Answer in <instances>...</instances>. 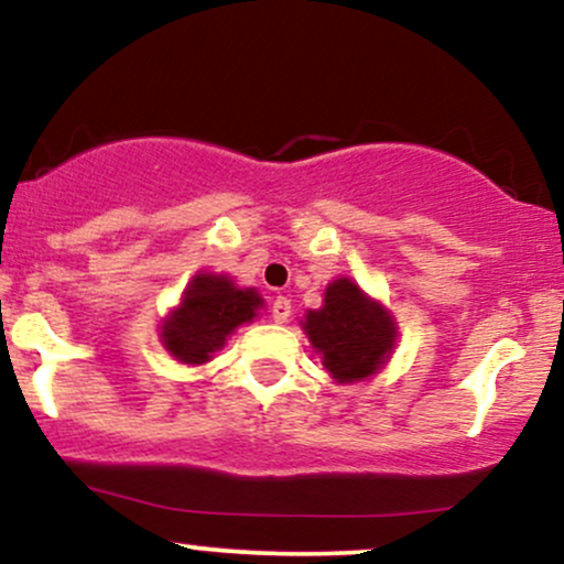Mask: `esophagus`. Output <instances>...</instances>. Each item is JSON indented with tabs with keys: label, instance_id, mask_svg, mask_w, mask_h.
Wrapping results in <instances>:
<instances>
[{
	"label": "esophagus",
	"instance_id": "34e87169",
	"mask_svg": "<svg viewBox=\"0 0 564 564\" xmlns=\"http://www.w3.org/2000/svg\"><path fill=\"white\" fill-rule=\"evenodd\" d=\"M270 313H273L275 323H286L291 318V302L286 300V296H275Z\"/></svg>",
	"mask_w": 564,
	"mask_h": 564
}]
</instances>
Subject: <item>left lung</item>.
<instances>
[{"instance_id":"left-lung-1","label":"left lung","mask_w":564,"mask_h":564,"mask_svg":"<svg viewBox=\"0 0 564 564\" xmlns=\"http://www.w3.org/2000/svg\"><path fill=\"white\" fill-rule=\"evenodd\" d=\"M302 328L339 384L373 377L398 339L392 315L379 302L368 300L349 278L328 283L323 307L307 310Z\"/></svg>"}]
</instances>
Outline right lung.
Instances as JSON below:
<instances>
[{"label":"right lung","instance_id":"obj_1","mask_svg":"<svg viewBox=\"0 0 564 564\" xmlns=\"http://www.w3.org/2000/svg\"><path fill=\"white\" fill-rule=\"evenodd\" d=\"M254 289H238L228 275L198 273L187 283L183 302L161 323V341L180 364L200 366L225 347L241 323L262 307Z\"/></svg>","mask_w":564,"mask_h":564}]
</instances>
